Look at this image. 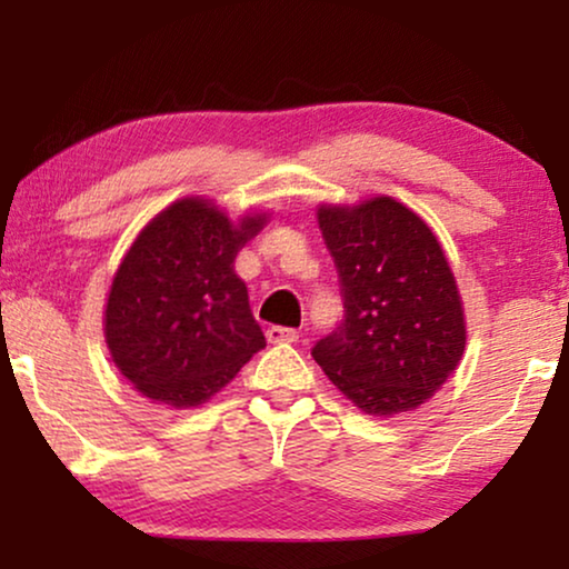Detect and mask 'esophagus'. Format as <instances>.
<instances>
[{"label":"esophagus","instance_id":"34e87169","mask_svg":"<svg viewBox=\"0 0 569 569\" xmlns=\"http://www.w3.org/2000/svg\"><path fill=\"white\" fill-rule=\"evenodd\" d=\"M267 339L271 341V345H290V341H298L300 333L295 329H284V326H269L267 329Z\"/></svg>","mask_w":569,"mask_h":569}]
</instances>
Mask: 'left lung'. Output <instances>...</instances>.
Returning a JSON list of instances; mask_svg holds the SVG:
<instances>
[{"label": "left lung", "instance_id": "1", "mask_svg": "<svg viewBox=\"0 0 569 569\" xmlns=\"http://www.w3.org/2000/svg\"><path fill=\"white\" fill-rule=\"evenodd\" d=\"M318 224L345 316L310 355L365 415L417 409L446 383L466 345L461 298L438 238L388 197L321 207Z\"/></svg>", "mask_w": 569, "mask_h": 569}]
</instances>
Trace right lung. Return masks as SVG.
I'll return each mask as SVG.
<instances>
[{
    "label": "right lung",
    "instance_id": "obj_1",
    "mask_svg": "<svg viewBox=\"0 0 569 569\" xmlns=\"http://www.w3.org/2000/svg\"><path fill=\"white\" fill-rule=\"evenodd\" d=\"M261 224L246 217L236 228L207 201L183 199L139 232L108 295L106 341L147 399L199 407L267 347L232 269Z\"/></svg>",
    "mask_w": 569,
    "mask_h": 569
}]
</instances>
